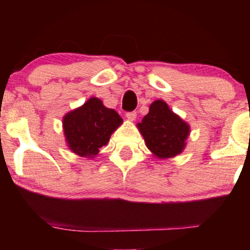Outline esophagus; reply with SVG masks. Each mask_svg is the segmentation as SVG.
<instances>
[{"label": "esophagus", "instance_id": "1", "mask_svg": "<svg viewBox=\"0 0 250 250\" xmlns=\"http://www.w3.org/2000/svg\"><path fill=\"white\" fill-rule=\"evenodd\" d=\"M126 118L128 119V121H131V122H133V121H135V118H136V112L135 111H129V112H126Z\"/></svg>", "mask_w": 250, "mask_h": 250}]
</instances>
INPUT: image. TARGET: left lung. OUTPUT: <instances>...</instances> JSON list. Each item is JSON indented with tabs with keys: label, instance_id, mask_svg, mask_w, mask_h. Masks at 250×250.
Here are the masks:
<instances>
[{
	"label": "left lung",
	"instance_id": "left-lung-1",
	"mask_svg": "<svg viewBox=\"0 0 250 250\" xmlns=\"http://www.w3.org/2000/svg\"><path fill=\"white\" fill-rule=\"evenodd\" d=\"M138 128L148 149L162 159L172 158L182 152L190 134V126L163 100L150 104L148 115L139 123Z\"/></svg>",
	"mask_w": 250,
	"mask_h": 250
}]
</instances>
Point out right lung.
Listing matches in <instances>:
<instances>
[{
	"label": "right lung",
	"instance_id": "1",
	"mask_svg": "<svg viewBox=\"0 0 250 250\" xmlns=\"http://www.w3.org/2000/svg\"><path fill=\"white\" fill-rule=\"evenodd\" d=\"M122 123L123 119L114 109L104 107L100 99L93 97L82 107L68 112L62 126L71 151L81 157L93 158Z\"/></svg>",
	"mask_w": 250,
	"mask_h": 250
}]
</instances>
